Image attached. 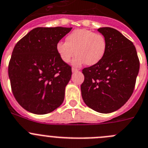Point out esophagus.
Listing matches in <instances>:
<instances>
[{
    "label": "esophagus",
    "instance_id": "34e87169",
    "mask_svg": "<svg viewBox=\"0 0 148 148\" xmlns=\"http://www.w3.org/2000/svg\"><path fill=\"white\" fill-rule=\"evenodd\" d=\"M72 72L73 73H74V72H77V71H79V69H77V68H74V67H73L72 68Z\"/></svg>",
    "mask_w": 148,
    "mask_h": 148
}]
</instances>
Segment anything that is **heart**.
<instances>
[{
  "mask_svg": "<svg viewBox=\"0 0 148 148\" xmlns=\"http://www.w3.org/2000/svg\"><path fill=\"white\" fill-rule=\"evenodd\" d=\"M56 49L65 63L71 61L76 50L77 56L73 60L75 66L84 63L93 66L99 63L105 55L107 41L102 34L87 29H77L67 36L66 41H59Z\"/></svg>",
  "mask_w": 148,
  "mask_h": 148,
  "instance_id": "1",
  "label": "heart"
}]
</instances>
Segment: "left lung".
Masks as SVG:
<instances>
[{"mask_svg": "<svg viewBox=\"0 0 148 148\" xmlns=\"http://www.w3.org/2000/svg\"><path fill=\"white\" fill-rule=\"evenodd\" d=\"M98 31L105 38L107 50L99 63L82 69L81 92L88 107L110 113L123 106L133 93L139 60L132 41L118 30L106 27Z\"/></svg>", "mask_w": 148, "mask_h": 148, "instance_id": "1", "label": "left lung"}]
</instances>
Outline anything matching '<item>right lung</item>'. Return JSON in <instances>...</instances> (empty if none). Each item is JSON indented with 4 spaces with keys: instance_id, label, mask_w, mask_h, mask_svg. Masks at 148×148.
<instances>
[{
    "instance_id": "obj_1",
    "label": "right lung",
    "mask_w": 148,
    "mask_h": 148,
    "mask_svg": "<svg viewBox=\"0 0 148 148\" xmlns=\"http://www.w3.org/2000/svg\"><path fill=\"white\" fill-rule=\"evenodd\" d=\"M72 27H36L15 45L9 63L14 96L30 112L45 114L60 107L71 67L61 60L56 46Z\"/></svg>"
}]
</instances>
